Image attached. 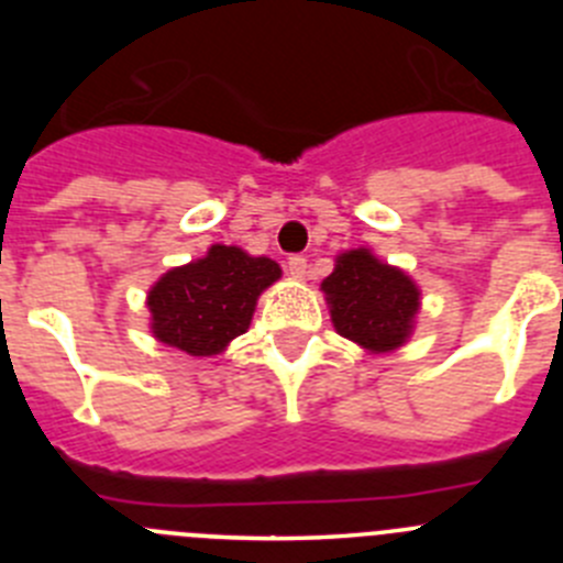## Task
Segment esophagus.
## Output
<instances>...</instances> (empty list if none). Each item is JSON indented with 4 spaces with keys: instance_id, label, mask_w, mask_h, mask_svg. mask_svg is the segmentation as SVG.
I'll return each mask as SVG.
<instances>
[{
    "instance_id": "obj_1",
    "label": "esophagus",
    "mask_w": 563,
    "mask_h": 563,
    "mask_svg": "<svg viewBox=\"0 0 563 563\" xmlns=\"http://www.w3.org/2000/svg\"><path fill=\"white\" fill-rule=\"evenodd\" d=\"M287 271H290L292 278H307V258L290 256V262H287Z\"/></svg>"
}]
</instances>
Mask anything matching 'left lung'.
<instances>
[{
  "mask_svg": "<svg viewBox=\"0 0 563 563\" xmlns=\"http://www.w3.org/2000/svg\"><path fill=\"white\" fill-rule=\"evenodd\" d=\"M332 327L369 355H386L409 341L420 312V287L400 267L369 247L335 256V271L321 282Z\"/></svg>",
  "mask_w": 563,
  "mask_h": 563,
  "instance_id": "1",
  "label": "left lung"
}]
</instances>
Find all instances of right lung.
<instances>
[{
	"mask_svg": "<svg viewBox=\"0 0 563 563\" xmlns=\"http://www.w3.org/2000/svg\"><path fill=\"white\" fill-rule=\"evenodd\" d=\"M282 278L267 256L236 245H211L202 258L172 267L146 296L148 330L166 346L211 357L247 332L258 296Z\"/></svg>",
	"mask_w": 563,
	"mask_h": 563,
	"instance_id": "add662e5",
	"label": "right lung"
}]
</instances>
